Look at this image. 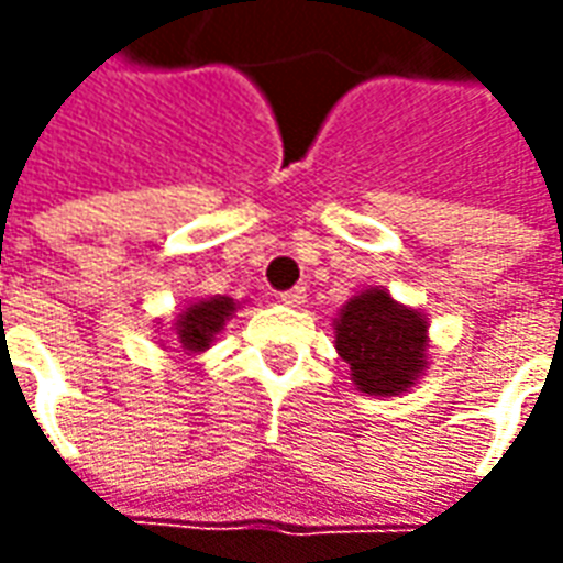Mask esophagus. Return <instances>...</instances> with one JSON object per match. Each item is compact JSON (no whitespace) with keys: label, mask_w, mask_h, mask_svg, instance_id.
Masks as SVG:
<instances>
[{"label":"esophagus","mask_w":563,"mask_h":563,"mask_svg":"<svg viewBox=\"0 0 563 563\" xmlns=\"http://www.w3.org/2000/svg\"><path fill=\"white\" fill-rule=\"evenodd\" d=\"M280 301L286 307H301L307 301V289L305 286H295V289H289V292L280 295Z\"/></svg>","instance_id":"34e87169"}]
</instances>
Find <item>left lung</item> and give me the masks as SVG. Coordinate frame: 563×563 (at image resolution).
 <instances>
[{
    "label": "left lung",
    "mask_w": 563,
    "mask_h": 563,
    "mask_svg": "<svg viewBox=\"0 0 563 563\" xmlns=\"http://www.w3.org/2000/svg\"><path fill=\"white\" fill-rule=\"evenodd\" d=\"M331 329L355 389L374 398L410 391L431 365L424 310L395 301L386 286H367L346 298Z\"/></svg>",
    "instance_id": "left-lung-1"
}]
</instances>
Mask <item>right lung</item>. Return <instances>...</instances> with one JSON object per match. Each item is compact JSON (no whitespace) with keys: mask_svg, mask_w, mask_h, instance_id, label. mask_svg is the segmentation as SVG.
Returning a JSON list of instances; mask_svg holds the SVG:
<instances>
[{"mask_svg":"<svg viewBox=\"0 0 563 563\" xmlns=\"http://www.w3.org/2000/svg\"><path fill=\"white\" fill-rule=\"evenodd\" d=\"M246 301L229 298V295H208V298H196L177 313L174 319V338L180 343V350L189 355L208 353L217 343V338L225 329V322L244 307Z\"/></svg>","mask_w":563,"mask_h":563,"instance_id":"right-lung-1","label":"right lung"}]
</instances>
